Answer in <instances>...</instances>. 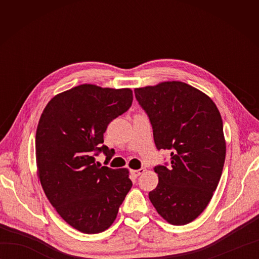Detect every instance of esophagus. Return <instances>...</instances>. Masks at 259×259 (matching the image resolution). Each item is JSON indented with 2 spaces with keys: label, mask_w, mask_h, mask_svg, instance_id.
<instances>
[{
  "label": "esophagus",
  "mask_w": 259,
  "mask_h": 259,
  "mask_svg": "<svg viewBox=\"0 0 259 259\" xmlns=\"http://www.w3.org/2000/svg\"><path fill=\"white\" fill-rule=\"evenodd\" d=\"M146 171V170L144 169V168H141V169H136V170H131V174H133L135 177H139L140 175H142Z\"/></svg>",
  "instance_id": "esophagus-1"
}]
</instances>
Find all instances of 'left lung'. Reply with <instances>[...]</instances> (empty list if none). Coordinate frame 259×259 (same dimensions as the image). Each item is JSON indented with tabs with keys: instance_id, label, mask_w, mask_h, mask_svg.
Returning <instances> with one entry per match:
<instances>
[{
	"instance_id": "left-lung-1",
	"label": "left lung",
	"mask_w": 259,
	"mask_h": 259,
	"mask_svg": "<svg viewBox=\"0 0 259 259\" xmlns=\"http://www.w3.org/2000/svg\"><path fill=\"white\" fill-rule=\"evenodd\" d=\"M135 95L150 119L157 149L171 152L169 167H155L159 183L149 199L169 224H189L205 210L222 177V115L206 93L181 81L136 88Z\"/></svg>"
}]
</instances>
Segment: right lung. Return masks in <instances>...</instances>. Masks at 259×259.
Wrapping results in <instances>:
<instances>
[{"instance_id":"obj_1","label":"right lung","mask_w":259,"mask_h":259,"mask_svg":"<svg viewBox=\"0 0 259 259\" xmlns=\"http://www.w3.org/2000/svg\"><path fill=\"white\" fill-rule=\"evenodd\" d=\"M133 90L80 84L54 96L38 120L36 170L45 194L71 227L98 234L115 221L133 183L126 168L96 163L109 123L133 103Z\"/></svg>"}]
</instances>
